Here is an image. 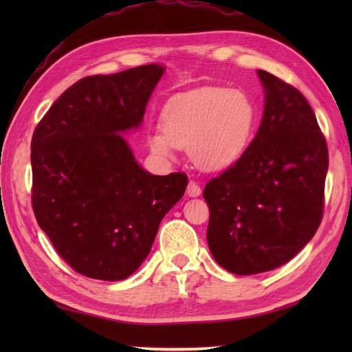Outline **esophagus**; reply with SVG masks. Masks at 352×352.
<instances>
[{
    "instance_id": "esophagus-1",
    "label": "esophagus",
    "mask_w": 352,
    "mask_h": 352,
    "mask_svg": "<svg viewBox=\"0 0 352 352\" xmlns=\"http://www.w3.org/2000/svg\"><path fill=\"white\" fill-rule=\"evenodd\" d=\"M188 195L189 197H199L201 195V188H199L198 183H195L193 180L189 182V184H188Z\"/></svg>"
}]
</instances>
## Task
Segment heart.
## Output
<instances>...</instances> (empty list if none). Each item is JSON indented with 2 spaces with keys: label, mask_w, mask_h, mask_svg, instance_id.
<instances>
[{
  "label": "heart",
  "mask_w": 352,
  "mask_h": 352,
  "mask_svg": "<svg viewBox=\"0 0 352 352\" xmlns=\"http://www.w3.org/2000/svg\"><path fill=\"white\" fill-rule=\"evenodd\" d=\"M162 129L148 133V146L162 159L175 148L206 169L234 163L251 142L258 107L250 94L223 87H199L172 96L162 110Z\"/></svg>",
  "instance_id": "heart-1"
}]
</instances>
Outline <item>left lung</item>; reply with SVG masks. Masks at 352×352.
<instances>
[{
    "instance_id": "8db88e82",
    "label": "left lung",
    "mask_w": 352,
    "mask_h": 352,
    "mask_svg": "<svg viewBox=\"0 0 352 352\" xmlns=\"http://www.w3.org/2000/svg\"><path fill=\"white\" fill-rule=\"evenodd\" d=\"M265 111L241 159L206 184L207 242L236 275L271 271L315 236L324 214L327 140L309 101L286 81L257 71Z\"/></svg>"
}]
</instances>
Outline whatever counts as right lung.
I'll use <instances>...</instances> for the list:
<instances>
[{"label": "right lung", "instance_id": "obj_1", "mask_svg": "<svg viewBox=\"0 0 352 352\" xmlns=\"http://www.w3.org/2000/svg\"><path fill=\"white\" fill-rule=\"evenodd\" d=\"M144 65L78 80L58 96L32 139V206L58 256L89 278L130 276L151 251L160 221L188 175H151L119 133L138 129L163 76Z\"/></svg>", "mask_w": 352, "mask_h": 352}]
</instances>
